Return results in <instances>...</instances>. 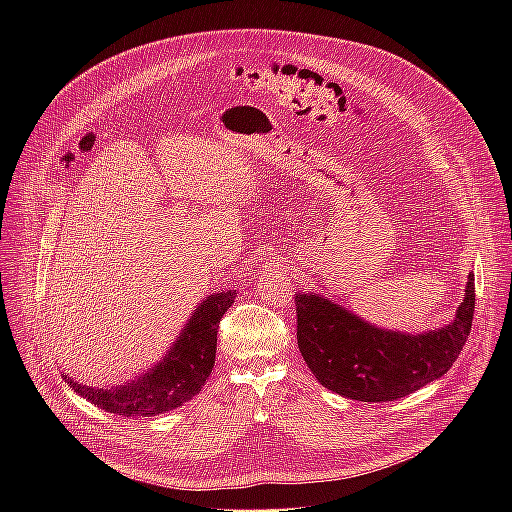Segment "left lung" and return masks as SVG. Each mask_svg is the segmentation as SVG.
<instances>
[{
	"label": "left lung",
	"instance_id": "1",
	"mask_svg": "<svg viewBox=\"0 0 512 512\" xmlns=\"http://www.w3.org/2000/svg\"><path fill=\"white\" fill-rule=\"evenodd\" d=\"M298 346L316 379L356 401H393L450 371L474 318V275L456 320L427 334L385 332L358 320L334 302L296 291Z\"/></svg>",
	"mask_w": 512,
	"mask_h": 512
}]
</instances>
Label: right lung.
<instances>
[{"label":"right lung","instance_id":"add662e5","mask_svg":"<svg viewBox=\"0 0 512 512\" xmlns=\"http://www.w3.org/2000/svg\"><path fill=\"white\" fill-rule=\"evenodd\" d=\"M235 302V291L204 300L164 360L137 381L99 389L72 379L66 383L97 407L123 417H152L190 401L206 383L216 356L218 322Z\"/></svg>","mask_w":512,"mask_h":512}]
</instances>
